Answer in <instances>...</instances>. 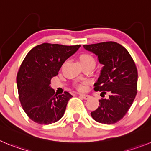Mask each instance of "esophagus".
<instances>
[{"label":"esophagus","instance_id":"esophagus-1","mask_svg":"<svg viewBox=\"0 0 151 151\" xmlns=\"http://www.w3.org/2000/svg\"><path fill=\"white\" fill-rule=\"evenodd\" d=\"M79 95H80L81 98H83V99L86 100V99H88V98H90V95H85V94H79Z\"/></svg>","mask_w":151,"mask_h":151}]
</instances>
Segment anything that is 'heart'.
Instances as JSON below:
<instances>
[{
	"label": "heart",
	"instance_id": "1",
	"mask_svg": "<svg viewBox=\"0 0 151 151\" xmlns=\"http://www.w3.org/2000/svg\"><path fill=\"white\" fill-rule=\"evenodd\" d=\"M80 62L81 64H86V63H93L95 64V60L92 56L88 53H85V54H82L80 56ZM79 88L80 89H83L84 86L83 85H80Z\"/></svg>",
	"mask_w": 151,
	"mask_h": 151
}]
</instances>
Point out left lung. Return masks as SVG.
<instances>
[{"instance_id": "obj_1", "label": "left lung", "mask_w": 151, "mask_h": 151, "mask_svg": "<svg viewBox=\"0 0 151 151\" xmlns=\"http://www.w3.org/2000/svg\"><path fill=\"white\" fill-rule=\"evenodd\" d=\"M83 47L95 53L104 65L94 84L95 90L101 91L104 98L109 94L108 98L99 100V106L91 112V117L101 124L116 123L126 115L137 94L136 64L127 49L117 42H101Z\"/></svg>"}]
</instances>
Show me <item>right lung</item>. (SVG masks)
<instances>
[{
  "instance_id": "right-lung-1",
  "label": "right lung",
  "mask_w": 151,
  "mask_h": 151,
  "mask_svg": "<svg viewBox=\"0 0 151 151\" xmlns=\"http://www.w3.org/2000/svg\"><path fill=\"white\" fill-rule=\"evenodd\" d=\"M80 47L43 43L31 49L25 56L17 74V86L24 111L36 123L50 124L64 115L73 96L68 91L55 95L50 86V80Z\"/></svg>"
}]
</instances>
